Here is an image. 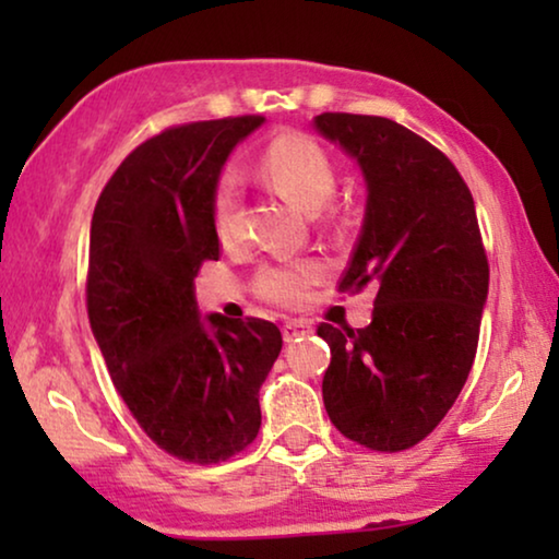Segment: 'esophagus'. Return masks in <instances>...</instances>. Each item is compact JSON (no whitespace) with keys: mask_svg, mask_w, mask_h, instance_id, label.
Listing matches in <instances>:
<instances>
[{"mask_svg":"<svg viewBox=\"0 0 559 559\" xmlns=\"http://www.w3.org/2000/svg\"><path fill=\"white\" fill-rule=\"evenodd\" d=\"M300 333H310V323L302 318H289L285 320V325H282V335H285V341H293L297 338Z\"/></svg>","mask_w":559,"mask_h":559,"instance_id":"esophagus-1","label":"esophagus"}]
</instances>
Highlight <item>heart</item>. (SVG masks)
<instances>
[{
  "instance_id": "heart-1",
  "label": "heart",
  "mask_w": 559,
  "mask_h": 559,
  "mask_svg": "<svg viewBox=\"0 0 559 559\" xmlns=\"http://www.w3.org/2000/svg\"><path fill=\"white\" fill-rule=\"evenodd\" d=\"M259 170L289 203L302 211H320L335 190V167L328 152L308 134L285 132L266 144L259 157ZM213 228L224 243L236 241L241 231L239 193L234 178H221L211 201ZM323 277L316 259L274 262L259 266L254 293L280 308H300L308 302L310 289Z\"/></svg>"
}]
</instances>
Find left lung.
Masks as SVG:
<instances>
[{
    "instance_id": "obj_1",
    "label": "left lung",
    "mask_w": 559,
    "mask_h": 559,
    "mask_svg": "<svg viewBox=\"0 0 559 559\" xmlns=\"http://www.w3.org/2000/svg\"><path fill=\"white\" fill-rule=\"evenodd\" d=\"M312 124L366 178V216L338 293L377 289L366 328L320 323L323 402L341 435L379 453L425 440L453 407L478 348L488 259L455 165L384 117L325 111Z\"/></svg>"
}]
</instances>
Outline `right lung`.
<instances>
[{
    "instance_id": "add662e5",
    "label": "right lung",
    "mask_w": 559,
    "mask_h": 559,
    "mask_svg": "<svg viewBox=\"0 0 559 559\" xmlns=\"http://www.w3.org/2000/svg\"><path fill=\"white\" fill-rule=\"evenodd\" d=\"M264 117L170 127L129 152L91 218L86 308L114 386L165 453L213 465L254 442L259 386L282 350L262 318H198L193 280L218 262L211 201L226 157Z\"/></svg>"
}]
</instances>
